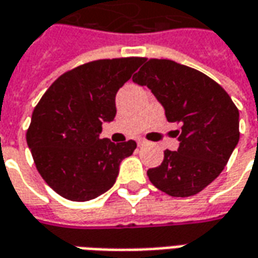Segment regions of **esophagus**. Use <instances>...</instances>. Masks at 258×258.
Here are the masks:
<instances>
[{"label": "esophagus", "mask_w": 258, "mask_h": 258, "mask_svg": "<svg viewBox=\"0 0 258 258\" xmlns=\"http://www.w3.org/2000/svg\"><path fill=\"white\" fill-rule=\"evenodd\" d=\"M137 144H138V147H142V145H145V144H147V140H144V138H138V140H137Z\"/></svg>", "instance_id": "obj_1"}]
</instances>
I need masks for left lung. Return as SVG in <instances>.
Listing matches in <instances>:
<instances>
[{"instance_id": "obj_1", "label": "left lung", "mask_w": 258, "mask_h": 258, "mask_svg": "<svg viewBox=\"0 0 258 258\" xmlns=\"http://www.w3.org/2000/svg\"><path fill=\"white\" fill-rule=\"evenodd\" d=\"M148 86L165 109L167 121L180 123L177 151L147 172L151 183L172 197H190L221 174L239 142V110L222 86L194 68L151 58L133 77Z\"/></svg>"}]
</instances>
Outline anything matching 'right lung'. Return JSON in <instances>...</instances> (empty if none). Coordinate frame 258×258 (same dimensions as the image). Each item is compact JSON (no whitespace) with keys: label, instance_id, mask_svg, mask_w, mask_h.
Segmentation results:
<instances>
[{"label":"right lung","instance_id":"add662e5","mask_svg":"<svg viewBox=\"0 0 258 258\" xmlns=\"http://www.w3.org/2000/svg\"><path fill=\"white\" fill-rule=\"evenodd\" d=\"M145 58L96 60L55 79L33 110L28 147L40 176L71 201H89L116 181L118 166L133 155V140H100L102 124L116 116V93Z\"/></svg>","mask_w":258,"mask_h":258}]
</instances>
